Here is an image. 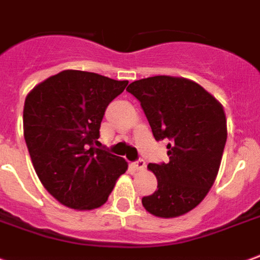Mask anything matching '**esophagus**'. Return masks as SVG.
<instances>
[{
    "mask_svg": "<svg viewBox=\"0 0 260 260\" xmlns=\"http://www.w3.org/2000/svg\"><path fill=\"white\" fill-rule=\"evenodd\" d=\"M133 165H134V168L137 169V171H143V169L145 168V161H144V159H141V158H140V159H137V161H136Z\"/></svg>",
    "mask_w": 260,
    "mask_h": 260,
    "instance_id": "1",
    "label": "esophagus"
}]
</instances>
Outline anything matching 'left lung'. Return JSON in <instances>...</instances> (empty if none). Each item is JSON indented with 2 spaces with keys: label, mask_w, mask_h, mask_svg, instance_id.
Masks as SVG:
<instances>
[{
  "label": "left lung",
  "mask_w": 260,
  "mask_h": 260,
  "mask_svg": "<svg viewBox=\"0 0 260 260\" xmlns=\"http://www.w3.org/2000/svg\"><path fill=\"white\" fill-rule=\"evenodd\" d=\"M141 105L156 141L168 144L167 164H148L158 189L144 209L164 218L193 210L209 193L221 164L227 120L221 104L186 78L156 75L127 86Z\"/></svg>",
  "instance_id": "1"
}]
</instances>
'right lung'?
Here are the masks:
<instances>
[{
    "mask_svg": "<svg viewBox=\"0 0 260 260\" xmlns=\"http://www.w3.org/2000/svg\"><path fill=\"white\" fill-rule=\"evenodd\" d=\"M128 81L66 70L33 88L25 99L23 136L46 190L70 209L106 203L127 162L99 147L108 105Z\"/></svg>",
    "mask_w": 260,
    "mask_h": 260,
    "instance_id": "add662e5",
    "label": "right lung"
}]
</instances>
